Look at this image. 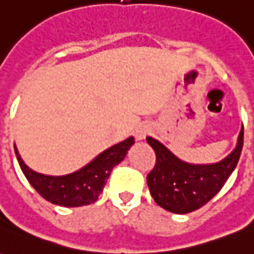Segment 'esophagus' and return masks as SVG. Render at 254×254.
Instances as JSON below:
<instances>
[{
    "label": "esophagus",
    "instance_id": "34e87169",
    "mask_svg": "<svg viewBox=\"0 0 254 254\" xmlns=\"http://www.w3.org/2000/svg\"><path fill=\"white\" fill-rule=\"evenodd\" d=\"M151 132V127H149L148 124H140L137 127H136V138L137 140H144L147 137Z\"/></svg>",
    "mask_w": 254,
    "mask_h": 254
}]
</instances>
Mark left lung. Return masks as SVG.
Instances as JSON below:
<instances>
[{
    "instance_id": "8db88e82",
    "label": "left lung",
    "mask_w": 254,
    "mask_h": 254,
    "mask_svg": "<svg viewBox=\"0 0 254 254\" xmlns=\"http://www.w3.org/2000/svg\"><path fill=\"white\" fill-rule=\"evenodd\" d=\"M154 148L156 163L147 176L155 202L173 213H189L207 204L234 171L244 145V127L235 148L224 159L209 165L184 162L156 138L147 137Z\"/></svg>"
}]
</instances>
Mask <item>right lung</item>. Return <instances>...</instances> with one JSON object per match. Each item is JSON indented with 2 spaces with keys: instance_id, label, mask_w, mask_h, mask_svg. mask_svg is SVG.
<instances>
[{
  "instance_id": "add662e5",
  "label": "right lung",
  "mask_w": 254,
  "mask_h": 254,
  "mask_svg": "<svg viewBox=\"0 0 254 254\" xmlns=\"http://www.w3.org/2000/svg\"><path fill=\"white\" fill-rule=\"evenodd\" d=\"M133 144L134 138L130 136L103 151L80 170L66 176L36 173L25 165L16 147L14 154L25 178L43 198L61 207H81L98 200L113 167L121 163Z\"/></svg>"
}]
</instances>
